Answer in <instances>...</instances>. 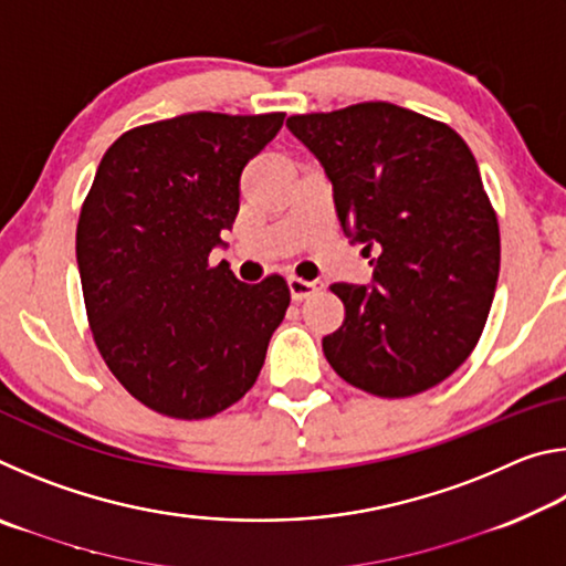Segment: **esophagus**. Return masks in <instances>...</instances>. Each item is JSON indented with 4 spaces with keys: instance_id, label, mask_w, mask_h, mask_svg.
<instances>
[{
    "instance_id": "esophagus-1",
    "label": "esophagus",
    "mask_w": 566,
    "mask_h": 566,
    "mask_svg": "<svg viewBox=\"0 0 566 566\" xmlns=\"http://www.w3.org/2000/svg\"><path fill=\"white\" fill-rule=\"evenodd\" d=\"M324 286L322 280H302V276H290V292L292 300H306L314 292H319Z\"/></svg>"
}]
</instances>
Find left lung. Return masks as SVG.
Masks as SVG:
<instances>
[{"label": "left lung", "instance_id": "8db88e82", "mask_svg": "<svg viewBox=\"0 0 566 566\" xmlns=\"http://www.w3.org/2000/svg\"><path fill=\"white\" fill-rule=\"evenodd\" d=\"M286 127L332 181L339 224L375 260L371 284H332L344 322L322 339L352 387L399 399L462 367L500 276V224L472 149L389 102L294 114Z\"/></svg>", "mask_w": 566, "mask_h": 566}]
</instances>
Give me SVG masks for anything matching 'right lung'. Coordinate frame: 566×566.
Listing matches in <instances>:
<instances>
[{"instance_id":"right-lung-1","label":"right lung","mask_w":566,"mask_h":566,"mask_svg":"<svg viewBox=\"0 0 566 566\" xmlns=\"http://www.w3.org/2000/svg\"><path fill=\"white\" fill-rule=\"evenodd\" d=\"M284 114L191 112L124 132L76 224L84 304L102 359L142 405L207 419L242 399L290 306L272 274L209 264L239 212V177Z\"/></svg>"}]
</instances>
